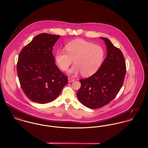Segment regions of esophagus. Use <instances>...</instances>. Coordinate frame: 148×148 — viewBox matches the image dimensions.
<instances>
[{
  "mask_svg": "<svg viewBox=\"0 0 148 148\" xmlns=\"http://www.w3.org/2000/svg\"><path fill=\"white\" fill-rule=\"evenodd\" d=\"M75 80V79L74 78H72V77H68V82H73Z\"/></svg>",
  "mask_w": 148,
  "mask_h": 148,
  "instance_id": "esophagus-1",
  "label": "esophagus"
}]
</instances>
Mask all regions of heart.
Segmentation results:
<instances>
[{
	"instance_id": "1",
	"label": "heart",
	"mask_w": 148,
	"mask_h": 148,
	"mask_svg": "<svg viewBox=\"0 0 148 148\" xmlns=\"http://www.w3.org/2000/svg\"><path fill=\"white\" fill-rule=\"evenodd\" d=\"M66 51L58 50L56 55V64L63 71H66L74 60L75 64L69 73L77 74L82 72L84 77H89L98 70L103 62L104 51L98 45L77 39L67 44Z\"/></svg>"
}]
</instances>
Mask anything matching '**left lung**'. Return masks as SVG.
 I'll list each match as a JSON object with an SVG mask.
<instances>
[{"mask_svg":"<svg viewBox=\"0 0 148 148\" xmlns=\"http://www.w3.org/2000/svg\"><path fill=\"white\" fill-rule=\"evenodd\" d=\"M107 56L98 71L86 79H80L81 86L77 98L84 106L98 109L109 104L116 97L123 84L127 71L121 51L106 38Z\"/></svg>","mask_w":148,"mask_h":148,"instance_id":"obj_1","label":"left lung"}]
</instances>
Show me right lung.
<instances>
[{
	"mask_svg": "<svg viewBox=\"0 0 148 148\" xmlns=\"http://www.w3.org/2000/svg\"><path fill=\"white\" fill-rule=\"evenodd\" d=\"M60 35L42 33L21 50L16 65L21 89L32 101L50 102L60 94L68 77L58 68L52 53Z\"/></svg>",
	"mask_w": 148,
	"mask_h": 148,
	"instance_id": "obj_1",
	"label": "right lung"
}]
</instances>
